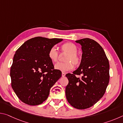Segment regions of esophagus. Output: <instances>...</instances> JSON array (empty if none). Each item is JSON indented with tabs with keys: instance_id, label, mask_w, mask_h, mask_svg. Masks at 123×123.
I'll use <instances>...</instances> for the list:
<instances>
[{
	"instance_id": "esophagus-1",
	"label": "esophagus",
	"mask_w": 123,
	"mask_h": 123,
	"mask_svg": "<svg viewBox=\"0 0 123 123\" xmlns=\"http://www.w3.org/2000/svg\"><path fill=\"white\" fill-rule=\"evenodd\" d=\"M65 75H66L65 73H62V77H64V76H65Z\"/></svg>"
}]
</instances>
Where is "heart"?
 I'll use <instances>...</instances> for the list:
<instances>
[{
  "label": "heart",
  "mask_w": 123,
  "mask_h": 123,
  "mask_svg": "<svg viewBox=\"0 0 123 123\" xmlns=\"http://www.w3.org/2000/svg\"><path fill=\"white\" fill-rule=\"evenodd\" d=\"M61 51L62 53L67 54L63 63H58L55 64L56 69L61 72H67L72 70L75 66H78L80 63L81 58L77 53L78 48L73 43L68 42L61 45ZM48 56L49 59L53 62H56L59 60L60 54L58 49L55 46L51 47L49 50Z\"/></svg>",
  "instance_id": "b5f03b06"
}]
</instances>
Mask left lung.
<instances>
[{"instance_id": "1", "label": "left lung", "mask_w": 123, "mask_h": 123, "mask_svg": "<svg viewBox=\"0 0 123 123\" xmlns=\"http://www.w3.org/2000/svg\"><path fill=\"white\" fill-rule=\"evenodd\" d=\"M75 42L81 45L82 59L78 69L66 75L69 81L66 95L73 107L84 110L94 105L105 94L110 80V64L103 48L96 41L86 38Z\"/></svg>"}]
</instances>
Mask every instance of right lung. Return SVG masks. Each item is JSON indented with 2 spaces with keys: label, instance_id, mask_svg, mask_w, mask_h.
Instances as JSON below:
<instances>
[{
  "label": "right lung",
  "instance_id": "right-lung-1",
  "mask_svg": "<svg viewBox=\"0 0 123 123\" xmlns=\"http://www.w3.org/2000/svg\"><path fill=\"white\" fill-rule=\"evenodd\" d=\"M62 40L36 37L25 42L17 50L10 69L11 86L25 104L35 106L42 103L61 77L62 72L54 69L48 53Z\"/></svg>",
  "mask_w": 123,
  "mask_h": 123
}]
</instances>
